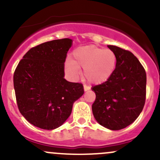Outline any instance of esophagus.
I'll list each match as a JSON object with an SVG mask.
<instances>
[{
	"label": "esophagus",
	"mask_w": 160,
	"mask_h": 160,
	"mask_svg": "<svg viewBox=\"0 0 160 160\" xmlns=\"http://www.w3.org/2000/svg\"><path fill=\"white\" fill-rule=\"evenodd\" d=\"M83 89H84V91L86 92V91H88V90H89V89H90V87H89V86H86V85H84L83 86Z\"/></svg>",
	"instance_id": "esophagus-1"
}]
</instances>
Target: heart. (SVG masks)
Segmentation results:
<instances>
[{
	"label": "heart",
	"instance_id": "heart-1",
	"mask_svg": "<svg viewBox=\"0 0 160 160\" xmlns=\"http://www.w3.org/2000/svg\"><path fill=\"white\" fill-rule=\"evenodd\" d=\"M117 56L111 49L91 45L75 51L74 60L67 62V71L76 74L78 68H83V77L93 84L107 82L114 72Z\"/></svg>",
	"mask_w": 160,
	"mask_h": 160
}]
</instances>
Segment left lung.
Returning <instances> with one entry per match:
<instances>
[{"mask_svg": "<svg viewBox=\"0 0 160 160\" xmlns=\"http://www.w3.org/2000/svg\"><path fill=\"white\" fill-rule=\"evenodd\" d=\"M108 47L117 56V65L107 82L92 87L96 96L92 109L99 124L120 130L132 123L144 108L147 76L133 53L116 46Z\"/></svg>", "mask_w": 160, "mask_h": 160, "instance_id": "left-lung-1", "label": "left lung"}]
</instances>
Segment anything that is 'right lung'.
<instances>
[{
  "label": "right lung",
  "mask_w": 160,
  "mask_h": 160,
  "mask_svg": "<svg viewBox=\"0 0 160 160\" xmlns=\"http://www.w3.org/2000/svg\"><path fill=\"white\" fill-rule=\"evenodd\" d=\"M69 38L54 40L29 49L13 75L16 102L31 124L52 130L71 115L73 104L83 95V86L64 78Z\"/></svg>",
  "instance_id": "1"
}]
</instances>
